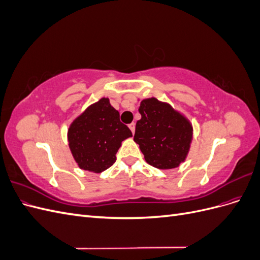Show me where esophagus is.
<instances>
[{
  "label": "esophagus",
  "mask_w": 260,
  "mask_h": 260,
  "mask_svg": "<svg viewBox=\"0 0 260 260\" xmlns=\"http://www.w3.org/2000/svg\"><path fill=\"white\" fill-rule=\"evenodd\" d=\"M129 129L131 130V132H132V133H135V130H136V123H135V122L130 123V124H129Z\"/></svg>",
  "instance_id": "obj_1"
}]
</instances>
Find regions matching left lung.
<instances>
[{"label":"left lung","instance_id":"left-lung-1","mask_svg":"<svg viewBox=\"0 0 260 260\" xmlns=\"http://www.w3.org/2000/svg\"><path fill=\"white\" fill-rule=\"evenodd\" d=\"M135 142L144 159L158 169H172L185 161L193 140V125L186 116L156 98L141 101Z\"/></svg>","mask_w":260,"mask_h":260}]
</instances>
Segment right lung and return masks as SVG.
Masks as SVG:
<instances>
[{"label": "right lung", "mask_w": 260, "mask_h": 260, "mask_svg": "<svg viewBox=\"0 0 260 260\" xmlns=\"http://www.w3.org/2000/svg\"><path fill=\"white\" fill-rule=\"evenodd\" d=\"M132 133L119 119V113L102 98L75 118L67 131L70 152L78 167L101 174L116 161L121 142Z\"/></svg>", "instance_id": "right-lung-1"}]
</instances>
